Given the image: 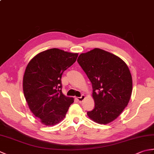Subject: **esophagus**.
Instances as JSON below:
<instances>
[{
  "label": "esophagus",
  "instance_id": "1",
  "mask_svg": "<svg viewBox=\"0 0 154 154\" xmlns=\"http://www.w3.org/2000/svg\"><path fill=\"white\" fill-rule=\"evenodd\" d=\"M85 99V96L83 94V95H81V97H76V99L79 101V102H82V101Z\"/></svg>",
  "mask_w": 154,
  "mask_h": 154
}]
</instances>
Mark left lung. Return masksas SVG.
Listing matches in <instances>:
<instances>
[{"instance_id":"obj_1","label":"left lung","mask_w":154,"mask_h":154,"mask_svg":"<svg viewBox=\"0 0 154 154\" xmlns=\"http://www.w3.org/2000/svg\"><path fill=\"white\" fill-rule=\"evenodd\" d=\"M77 62L92 83L94 108L87 112L88 116L100 124L112 122L131 97L132 78L128 67L119 57L99 48L81 54Z\"/></svg>"}]
</instances>
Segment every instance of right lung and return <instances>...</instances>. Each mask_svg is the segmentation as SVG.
Here are the masks:
<instances>
[{
    "label": "right lung",
    "mask_w": 154,
    "mask_h": 154,
    "mask_svg": "<svg viewBox=\"0 0 154 154\" xmlns=\"http://www.w3.org/2000/svg\"><path fill=\"white\" fill-rule=\"evenodd\" d=\"M78 56L57 48L40 52L29 62L23 77V91L29 109L45 126H54L74 102L61 91V75Z\"/></svg>",
    "instance_id": "1"
}]
</instances>
